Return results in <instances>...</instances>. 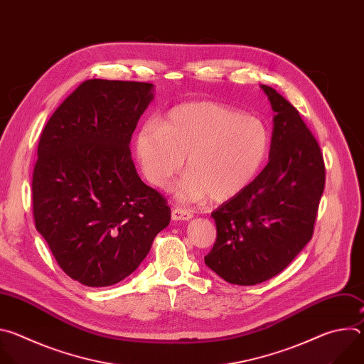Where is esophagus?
Instances as JSON below:
<instances>
[{"label":"esophagus","mask_w":364,"mask_h":364,"mask_svg":"<svg viewBox=\"0 0 364 364\" xmlns=\"http://www.w3.org/2000/svg\"><path fill=\"white\" fill-rule=\"evenodd\" d=\"M173 220H190L193 218V213L187 209H181V207H174L171 212Z\"/></svg>","instance_id":"1"}]
</instances>
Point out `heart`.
I'll return each instance as SVG.
<instances>
[{
  "label": "heart",
  "instance_id": "heart-1",
  "mask_svg": "<svg viewBox=\"0 0 364 364\" xmlns=\"http://www.w3.org/2000/svg\"><path fill=\"white\" fill-rule=\"evenodd\" d=\"M269 149L261 119L210 100L181 103L160 125L144 124L135 138L142 174L155 187L167 188L186 159L188 173L176 188L183 201L236 196L261 171Z\"/></svg>",
  "mask_w": 364,
  "mask_h": 364
}]
</instances>
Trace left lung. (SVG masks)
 I'll use <instances>...</instances> for the list:
<instances>
[{"label": "left lung", "instance_id": "8db88e82", "mask_svg": "<svg viewBox=\"0 0 364 364\" xmlns=\"http://www.w3.org/2000/svg\"><path fill=\"white\" fill-rule=\"evenodd\" d=\"M269 163L212 213L218 236L204 262L226 282L256 285L282 272L313 237L326 167L299 112L275 89Z\"/></svg>", "mask_w": 364, "mask_h": 364}]
</instances>
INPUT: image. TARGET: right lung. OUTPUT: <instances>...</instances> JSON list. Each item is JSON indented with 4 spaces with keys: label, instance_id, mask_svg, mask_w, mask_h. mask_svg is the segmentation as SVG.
I'll use <instances>...</instances> for the list:
<instances>
[{
    "label": "right lung",
    "instance_id": "add662e5",
    "mask_svg": "<svg viewBox=\"0 0 364 364\" xmlns=\"http://www.w3.org/2000/svg\"><path fill=\"white\" fill-rule=\"evenodd\" d=\"M154 85L90 79L46 124L33 173V215L59 267L86 287L131 275L171 219L138 176L129 142Z\"/></svg>",
    "mask_w": 364,
    "mask_h": 364
}]
</instances>
